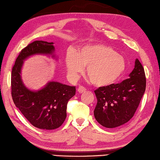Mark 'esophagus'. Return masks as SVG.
Segmentation results:
<instances>
[{"label":"esophagus","mask_w":160,"mask_h":160,"mask_svg":"<svg viewBox=\"0 0 160 160\" xmlns=\"http://www.w3.org/2000/svg\"><path fill=\"white\" fill-rule=\"evenodd\" d=\"M86 89L83 86H79V88H78V92H80V93H82L84 91H86Z\"/></svg>","instance_id":"obj_1"}]
</instances>
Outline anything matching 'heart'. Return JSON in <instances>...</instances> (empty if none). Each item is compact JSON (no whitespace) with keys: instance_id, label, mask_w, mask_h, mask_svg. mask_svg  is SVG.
Returning a JSON list of instances; mask_svg holds the SVG:
<instances>
[{"instance_id":"b5f03b06","label":"heart","mask_w":160,"mask_h":160,"mask_svg":"<svg viewBox=\"0 0 160 160\" xmlns=\"http://www.w3.org/2000/svg\"><path fill=\"white\" fill-rule=\"evenodd\" d=\"M68 76L76 79L86 66V75L93 85L108 86L115 83L125 73L126 62L112 48L104 44L87 45L65 57Z\"/></svg>"}]
</instances>
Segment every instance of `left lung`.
Masks as SVG:
<instances>
[{
	"label": "left lung",
	"instance_id": "8db88e82",
	"mask_svg": "<svg viewBox=\"0 0 160 160\" xmlns=\"http://www.w3.org/2000/svg\"><path fill=\"white\" fill-rule=\"evenodd\" d=\"M144 69L138 59L129 79L95 90L98 103L94 116L101 125L114 128L128 122L136 112L146 90Z\"/></svg>",
	"mask_w": 160,
	"mask_h": 160
}]
</instances>
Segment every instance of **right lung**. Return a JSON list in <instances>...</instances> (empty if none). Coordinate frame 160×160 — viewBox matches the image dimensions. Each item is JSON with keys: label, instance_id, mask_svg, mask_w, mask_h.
Returning <instances> with one entry per match:
<instances>
[{"label": "right lung", "instance_id": "add662e5", "mask_svg": "<svg viewBox=\"0 0 160 160\" xmlns=\"http://www.w3.org/2000/svg\"><path fill=\"white\" fill-rule=\"evenodd\" d=\"M38 54L57 59L53 42L37 40L23 49L12 70V97L15 106L33 126L51 130L58 128L65 121L68 102L75 95L76 88L57 81H49L38 90L27 88L22 79L23 62Z\"/></svg>", "mask_w": 160, "mask_h": 160}]
</instances>
